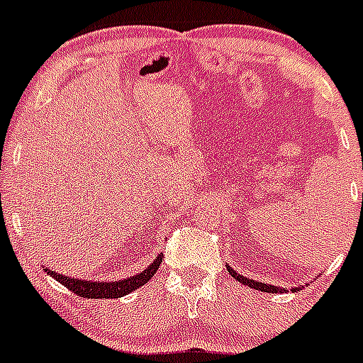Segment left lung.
<instances>
[{
  "mask_svg": "<svg viewBox=\"0 0 363 363\" xmlns=\"http://www.w3.org/2000/svg\"><path fill=\"white\" fill-rule=\"evenodd\" d=\"M227 271H229L230 277L234 278V280H238L240 284L243 285H249L251 289H256V291H264V293H281V287H277V285H269V284H262V281H256V280H249V278L242 277V274H238V272L234 271V269H230L229 265H227ZM293 291H298V287H294Z\"/></svg>",
  "mask_w": 363,
  "mask_h": 363,
  "instance_id": "obj_1",
  "label": "left lung"
}]
</instances>
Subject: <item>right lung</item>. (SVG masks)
<instances>
[{
	"label": "right lung",
	"instance_id": "add662e5",
	"mask_svg": "<svg viewBox=\"0 0 363 363\" xmlns=\"http://www.w3.org/2000/svg\"><path fill=\"white\" fill-rule=\"evenodd\" d=\"M162 256L160 255L158 258L154 259L152 264L149 265L147 269H143L142 272H138L134 277L125 278V280H118V281H92V280H79V278H69L63 277L60 272L50 271V269L45 267V271L49 272L50 277L54 280H57L62 285H65L67 289L72 291L74 294H78V296L83 298H121L125 294L133 293V291L140 289L142 285H145L150 278L156 274L158 271L160 264H162Z\"/></svg>",
	"mask_w": 363,
	"mask_h": 363
}]
</instances>
